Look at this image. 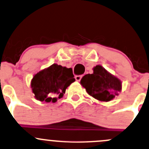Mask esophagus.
<instances>
[{"label":"esophagus","instance_id":"obj_1","mask_svg":"<svg viewBox=\"0 0 149 149\" xmlns=\"http://www.w3.org/2000/svg\"><path fill=\"white\" fill-rule=\"evenodd\" d=\"M83 76H81V75H80V76H75V79H76V80L77 81H81V79H82Z\"/></svg>","mask_w":149,"mask_h":149}]
</instances>
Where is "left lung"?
<instances>
[{
	"mask_svg": "<svg viewBox=\"0 0 149 149\" xmlns=\"http://www.w3.org/2000/svg\"><path fill=\"white\" fill-rule=\"evenodd\" d=\"M81 84L89 95L101 101H111L121 91L120 80L100 65L93 68L92 74L85 75Z\"/></svg>",
	"mask_w": 149,
	"mask_h": 149,
	"instance_id": "left-lung-1",
	"label": "left lung"
}]
</instances>
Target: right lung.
<instances>
[{"label":"right lung","instance_id":"right-lung-1","mask_svg":"<svg viewBox=\"0 0 149 149\" xmlns=\"http://www.w3.org/2000/svg\"><path fill=\"white\" fill-rule=\"evenodd\" d=\"M74 81L72 68L54 63L36 73L31 86L37 100L55 103L62 98L67 87Z\"/></svg>","mask_w":149,"mask_h":149}]
</instances>
